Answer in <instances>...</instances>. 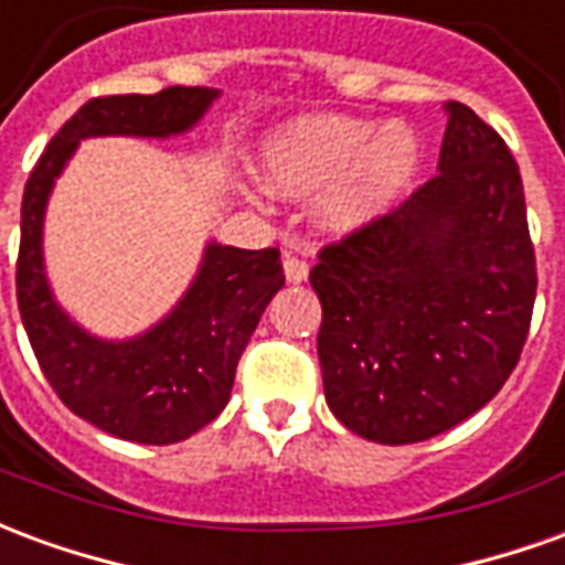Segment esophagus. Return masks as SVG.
I'll list each match as a JSON object with an SVG mask.
<instances>
[{
	"mask_svg": "<svg viewBox=\"0 0 565 565\" xmlns=\"http://www.w3.org/2000/svg\"><path fill=\"white\" fill-rule=\"evenodd\" d=\"M284 275H287L290 284H302L308 278V259L294 254V250H287L284 254Z\"/></svg>",
	"mask_w": 565,
	"mask_h": 565,
	"instance_id": "obj_1",
	"label": "esophagus"
}]
</instances>
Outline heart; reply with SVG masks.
<instances>
[{"label": "heart", "instance_id": "heart-1", "mask_svg": "<svg viewBox=\"0 0 565 565\" xmlns=\"http://www.w3.org/2000/svg\"><path fill=\"white\" fill-rule=\"evenodd\" d=\"M417 162L415 129L360 117H302L263 145V172L275 193L308 196L330 186L318 202V221L332 233L381 217L403 196Z\"/></svg>", "mask_w": 565, "mask_h": 565}]
</instances>
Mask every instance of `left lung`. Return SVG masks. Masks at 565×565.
I'll list each match as a JSON object with an SVG mask.
<instances>
[{"mask_svg":"<svg viewBox=\"0 0 565 565\" xmlns=\"http://www.w3.org/2000/svg\"><path fill=\"white\" fill-rule=\"evenodd\" d=\"M438 172L396 209L320 247L318 356L330 412L412 445L484 408L521 360L535 250L509 145L448 103Z\"/></svg>","mask_w":565,"mask_h":565,"instance_id":"left-lung-1","label":"left lung"}]
</instances>
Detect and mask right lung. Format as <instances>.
<instances>
[{
	"instance_id": "add662e5",
	"label": "right lung",
	"mask_w": 565,
	"mask_h": 565,
	"mask_svg": "<svg viewBox=\"0 0 565 565\" xmlns=\"http://www.w3.org/2000/svg\"><path fill=\"white\" fill-rule=\"evenodd\" d=\"M217 99L209 87L153 96H96L60 127L30 172L20 209L18 306L44 379L68 412L139 445L184 441L221 415L238 356L259 315L284 287L281 250L209 245L196 281L169 318L129 342H99L60 311L42 266V221L54 178L81 139H166L196 124Z\"/></svg>"
}]
</instances>
